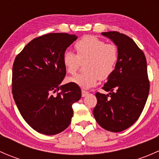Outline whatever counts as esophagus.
I'll return each mask as SVG.
<instances>
[{"instance_id":"esophagus-1","label":"esophagus","mask_w":159,"mask_h":159,"mask_svg":"<svg viewBox=\"0 0 159 159\" xmlns=\"http://www.w3.org/2000/svg\"><path fill=\"white\" fill-rule=\"evenodd\" d=\"M88 94H89V92H88V91H83V90H82V91H81V95H82L83 98L85 97V96H87Z\"/></svg>"}]
</instances>
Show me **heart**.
I'll list each match as a JSON object with an SVG mask.
<instances>
[{"label":"heart","mask_w":159,"mask_h":159,"mask_svg":"<svg viewBox=\"0 0 159 159\" xmlns=\"http://www.w3.org/2000/svg\"><path fill=\"white\" fill-rule=\"evenodd\" d=\"M77 55L72 51H66L62 61L68 73L73 75L78 69L80 61H84L87 71L68 78V81L88 90L94 87L99 79L109 78L115 69L118 61V49L116 45L105 44L95 36L83 37L75 44Z\"/></svg>","instance_id":"obj_1"}]
</instances>
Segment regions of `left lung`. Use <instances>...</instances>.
<instances>
[{
	"label": "left lung",
	"instance_id": "left-lung-1",
	"mask_svg": "<svg viewBox=\"0 0 159 159\" xmlns=\"http://www.w3.org/2000/svg\"><path fill=\"white\" fill-rule=\"evenodd\" d=\"M102 34L117 46L119 56L115 70L102 88L108 94L96 93L98 102L93 115L101 127L119 132L137 121L146 103L149 93L146 58L129 36L117 31Z\"/></svg>",
	"mask_w": 159,
	"mask_h": 159
}]
</instances>
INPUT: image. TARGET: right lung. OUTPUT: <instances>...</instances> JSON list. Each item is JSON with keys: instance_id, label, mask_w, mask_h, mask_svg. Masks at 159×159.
I'll list each match as a JSON object with an SVG mask.
<instances>
[{"instance_id": "obj_1", "label": "right lung", "mask_w": 159, "mask_h": 159, "mask_svg": "<svg viewBox=\"0 0 159 159\" xmlns=\"http://www.w3.org/2000/svg\"><path fill=\"white\" fill-rule=\"evenodd\" d=\"M76 39L67 33L43 35L30 41L14 60V102L25 121L41 134L53 135L66 129L73 116L72 104L81 97L79 86L61 85L66 75L62 57Z\"/></svg>"}]
</instances>
